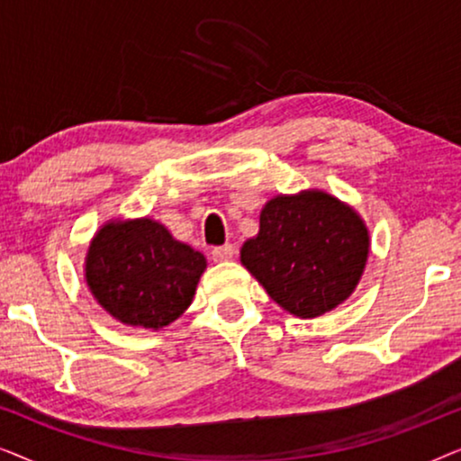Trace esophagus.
<instances>
[{
	"instance_id": "1",
	"label": "esophagus",
	"mask_w": 461,
	"mask_h": 461,
	"mask_svg": "<svg viewBox=\"0 0 461 461\" xmlns=\"http://www.w3.org/2000/svg\"><path fill=\"white\" fill-rule=\"evenodd\" d=\"M232 256H235V245H230V243L222 245V248H213L212 249L213 262H226V260H230Z\"/></svg>"
}]
</instances>
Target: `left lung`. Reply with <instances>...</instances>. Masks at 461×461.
I'll return each instance as SVG.
<instances>
[{
	"instance_id": "obj_1",
	"label": "left lung",
	"mask_w": 461,
	"mask_h": 461,
	"mask_svg": "<svg viewBox=\"0 0 461 461\" xmlns=\"http://www.w3.org/2000/svg\"><path fill=\"white\" fill-rule=\"evenodd\" d=\"M369 256V230L350 205L325 191L270 199L241 264L283 311L314 319L350 298Z\"/></svg>"
}]
</instances>
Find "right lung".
Here are the masks:
<instances>
[{
	"label": "right lung",
	"instance_id": "1",
	"mask_svg": "<svg viewBox=\"0 0 461 461\" xmlns=\"http://www.w3.org/2000/svg\"><path fill=\"white\" fill-rule=\"evenodd\" d=\"M205 256L153 218L111 220L87 248L86 283L123 325L161 330L191 306Z\"/></svg>",
	"mask_w": 461,
	"mask_h": 461
}]
</instances>
